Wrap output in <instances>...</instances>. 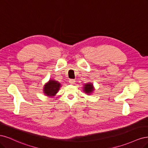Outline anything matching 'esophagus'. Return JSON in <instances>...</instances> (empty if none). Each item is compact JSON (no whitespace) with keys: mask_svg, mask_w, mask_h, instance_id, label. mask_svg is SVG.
<instances>
[{"mask_svg":"<svg viewBox=\"0 0 148 148\" xmlns=\"http://www.w3.org/2000/svg\"><path fill=\"white\" fill-rule=\"evenodd\" d=\"M69 83H70L71 84H74L75 81L74 79H70V80H69Z\"/></svg>","mask_w":148,"mask_h":148,"instance_id":"esophagus-1","label":"esophagus"}]
</instances>
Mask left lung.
I'll list each match as a JSON object with an SVG mask.
<instances>
[{
  "label": "left lung",
  "instance_id": "8db88e82",
  "mask_svg": "<svg viewBox=\"0 0 148 148\" xmlns=\"http://www.w3.org/2000/svg\"><path fill=\"white\" fill-rule=\"evenodd\" d=\"M83 90L84 93H87V95H90L92 94V93L95 90L94 87L92 83H87L84 85V87H83Z\"/></svg>",
  "mask_w": 148,
  "mask_h": 148
}]
</instances>
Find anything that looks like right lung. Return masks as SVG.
Instances as JSON below:
<instances>
[{"instance_id": "obj_1", "label": "right lung", "mask_w": 148, "mask_h": 148, "mask_svg": "<svg viewBox=\"0 0 148 148\" xmlns=\"http://www.w3.org/2000/svg\"><path fill=\"white\" fill-rule=\"evenodd\" d=\"M61 86V84L58 82V81L53 79H50L48 82L44 85V89H43L44 91L43 92L47 97H53L58 93Z\"/></svg>"}]
</instances>
